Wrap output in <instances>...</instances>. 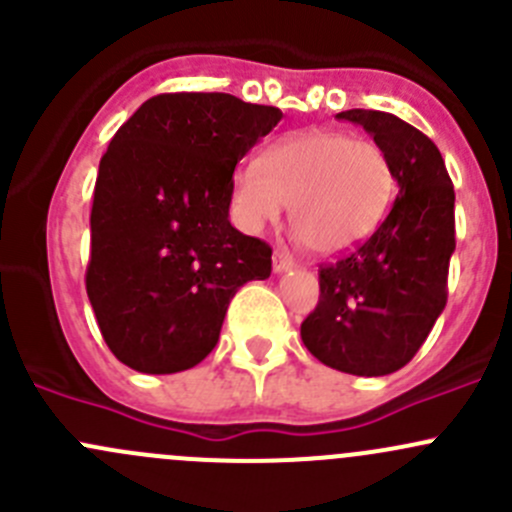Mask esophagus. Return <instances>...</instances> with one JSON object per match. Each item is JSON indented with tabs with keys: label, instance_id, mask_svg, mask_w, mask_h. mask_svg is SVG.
<instances>
[{
	"label": "esophagus",
	"instance_id": "esophagus-1",
	"mask_svg": "<svg viewBox=\"0 0 512 512\" xmlns=\"http://www.w3.org/2000/svg\"><path fill=\"white\" fill-rule=\"evenodd\" d=\"M272 265H275V272H287V270H292L294 267V260H292V255H289L287 250H275V257H272Z\"/></svg>",
	"mask_w": 512,
	"mask_h": 512
}]
</instances>
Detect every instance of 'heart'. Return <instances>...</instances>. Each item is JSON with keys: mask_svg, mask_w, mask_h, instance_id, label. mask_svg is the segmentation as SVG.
<instances>
[{"mask_svg": "<svg viewBox=\"0 0 512 512\" xmlns=\"http://www.w3.org/2000/svg\"><path fill=\"white\" fill-rule=\"evenodd\" d=\"M394 168L374 141L339 131H302L247 160L232 178V208L247 230H262L289 205V225L314 252L364 240L394 198Z\"/></svg>", "mask_w": 512, "mask_h": 512, "instance_id": "heart-1", "label": "heart"}]
</instances>
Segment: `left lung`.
Listing matches in <instances>:
<instances>
[{"label":"left lung","mask_w":512,"mask_h":512,"mask_svg":"<svg viewBox=\"0 0 512 512\" xmlns=\"http://www.w3.org/2000/svg\"><path fill=\"white\" fill-rule=\"evenodd\" d=\"M337 118L364 126L384 148L399 195L374 235L319 265V302L302 322V342L344 374H394L414 359L446 307L456 193L436 143L411 123L364 108Z\"/></svg>","instance_id":"1"}]
</instances>
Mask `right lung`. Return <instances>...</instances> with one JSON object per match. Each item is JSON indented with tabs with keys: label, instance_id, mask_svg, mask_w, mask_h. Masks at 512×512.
Segmentation results:
<instances>
[{
	"label": "right lung",
	"instance_id": "1",
	"mask_svg": "<svg viewBox=\"0 0 512 512\" xmlns=\"http://www.w3.org/2000/svg\"><path fill=\"white\" fill-rule=\"evenodd\" d=\"M280 118L230 94H158L111 138L86 292L118 361L143 374L193 369L218 344L237 289L270 277L272 247L227 215L235 165Z\"/></svg>",
	"mask_w": 512,
	"mask_h": 512
}]
</instances>
